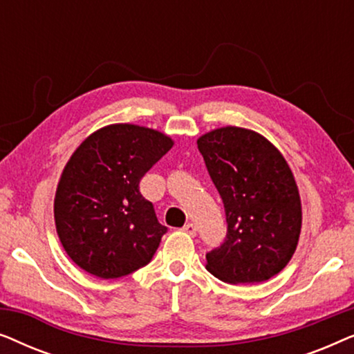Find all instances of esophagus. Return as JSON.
Here are the masks:
<instances>
[{
  "mask_svg": "<svg viewBox=\"0 0 354 354\" xmlns=\"http://www.w3.org/2000/svg\"><path fill=\"white\" fill-rule=\"evenodd\" d=\"M182 230L185 232V234L192 235V236L196 235V225H195V224H185V225H183Z\"/></svg>",
  "mask_w": 354,
  "mask_h": 354,
  "instance_id": "1",
  "label": "esophagus"
}]
</instances>
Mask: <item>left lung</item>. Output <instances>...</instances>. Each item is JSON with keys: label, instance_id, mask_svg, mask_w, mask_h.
<instances>
[{"label": "left lung", "instance_id": "1", "mask_svg": "<svg viewBox=\"0 0 354 354\" xmlns=\"http://www.w3.org/2000/svg\"><path fill=\"white\" fill-rule=\"evenodd\" d=\"M198 149L225 207L227 236L206 254V269L227 283H259L279 274L297 250L301 200L282 153L250 129H214Z\"/></svg>", "mask_w": 354, "mask_h": 354}]
</instances>
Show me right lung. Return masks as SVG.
Masks as SVG:
<instances>
[{
    "mask_svg": "<svg viewBox=\"0 0 354 354\" xmlns=\"http://www.w3.org/2000/svg\"><path fill=\"white\" fill-rule=\"evenodd\" d=\"M172 145L154 129L111 124L72 153L56 188L55 222L67 256L85 272L118 279L151 261L167 227L138 185Z\"/></svg>",
    "mask_w": 354,
    "mask_h": 354,
    "instance_id": "obj_1",
    "label": "right lung"
}]
</instances>
